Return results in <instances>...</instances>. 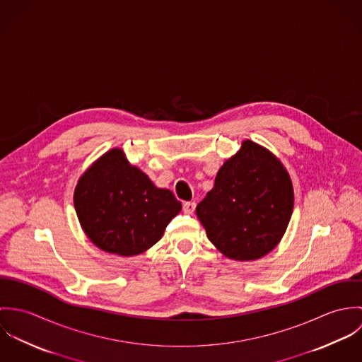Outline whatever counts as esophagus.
<instances>
[{
  "label": "esophagus",
  "mask_w": 362,
  "mask_h": 362,
  "mask_svg": "<svg viewBox=\"0 0 362 362\" xmlns=\"http://www.w3.org/2000/svg\"><path fill=\"white\" fill-rule=\"evenodd\" d=\"M195 202H185L184 204V213L187 214H192L195 211Z\"/></svg>",
  "instance_id": "esophagus-1"
}]
</instances>
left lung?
Segmentation results:
<instances>
[{"label": "left lung", "mask_w": 362, "mask_h": 362, "mask_svg": "<svg viewBox=\"0 0 362 362\" xmlns=\"http://www.w3.org/2000/svg\"><path fill=\"white\" fill-rule=\"evenodd\" d=\"M293 207V184L281 161L247 139L217 171L214 187L197 206V216L224 257L244 262L276 248Z\"/></svg>", "instance_id": "obj_1"}]
</instances>
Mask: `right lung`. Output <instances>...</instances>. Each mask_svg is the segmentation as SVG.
Instances as JSON below:
<instances>
[{
    "label": "right lung",
    "instance_id": "obj_1",
    "mask_svg": "<svg viewBox=\"0 0 362 362\" xmlns=\"http://www.w3.org/2000/svg\"><path fill=\"white\" fill-rule=\"evenodd\" d=\"M74 205L89 240L104 252L121 257L153 247L182 207L171 191L157 188L142 170L131 165L118 148L81 175Z\"/></svg>",
    "mask_w": 362,
    "mask_h": 362
}]
</instances>
